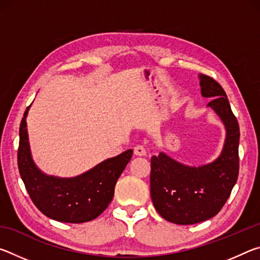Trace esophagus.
Instances as JSON below:
<instances>
[{"label": "esophagus", "mask_w": 260, "mask_h": 260, "mask_svg": "<svg viewBox=\"0 0 260 260\" xmlns=\"http://www.w3.org/2000/svg\"><path fill=\"white\" fill-rule=\"evenodd\" d=\"M134 153L136 156H146L147 155V150H146V148H144L143 146H136L135 148H134Z\"/></svg>", "instance_id": "1"}]
</instances>
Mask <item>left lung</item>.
<instances>
[{
	"instance_id": "left-lung-1",
	"label": "left lung",
	"mask_w": 260,
	"mask_h": 260,
	"mask_svg": "<svg viewBox=\"0 0 260 260\" xmlns=\"http://www.w3.org/2000/svg\"><path fill=\"white\" fill-rule=\"evenodd\" d=\"M201 93L212 99L208 107L226 128L217 159L199 167L181 164L160 152L151 157L150 193L153 206L167 221L193 225L214 217L230 197L239 177L240 127L225 90L209 76L200 74Z\"/></svg>"
}]
</instances>
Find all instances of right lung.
<instances>
[{
  "instance_id": "obj_1",
  "label": "right lung",
  "mask_w": 260,
  "mask_h": 260,
  "mask_svg": "<svg viewBox=\"0 0 260 260\" xmlns=\"http://www.w3.org/2000/svg\"><path fill=\"white\" fill-rule=\"evenodd\" d=\"M29 107L19 127L18 169L30 200L48 218L60 222L81 223L98 218L111 203L114 186L133 150L109 158L78 177L47 175L38 169L30 155L26 124Z\"/></svg>"
}]
</instances>
